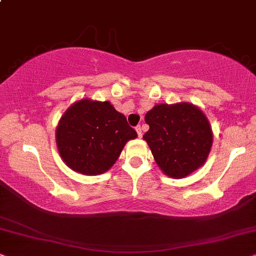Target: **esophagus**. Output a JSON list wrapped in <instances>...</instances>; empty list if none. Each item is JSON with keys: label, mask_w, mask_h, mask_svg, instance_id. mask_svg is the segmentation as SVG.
Listing matches in <instances>:
<instances>
[{"label": "esophagus", "mask_w": 256, "mask_h": 256, "mask_svg": "<svg viewBox=\"0 0 256 256\" xmlns=\"http://www.w3.org/2000/svg\"><path fill=\"white\" fill-rule=\"evenodd\" d=\"M136 131H137L138 137H139V138H142V136H143V131H142V128H140V126H137V128H136Z\"/></svg>", "instance_id": "1"}]
</instances>
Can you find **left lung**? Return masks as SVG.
<instances>
[{"label":"left lung","mask_w":256,"mask_h":256,"mask_svg":"<svg viewBox=\"0 0 256 256\" xmlns=\"http://www.w3.org/2000/svg\"><path fill=\"white\" fill-rule=\"evenodd\" d=\"M143 136L157 166L174 178H183L206 163L212 145L208 118L189 102L158 104L146 114Z\"/></svg>","instance_id":"left-lung-1"}]
</instances>
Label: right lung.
<instances>
[{
	"instance_id": "right-lung-1",
	"label": "right lung",
	"mask_w": 256,
	"mask_h": 256,
	"mask_svg": "<svg viewBox=\"0 0 256 256\" xmlns=\"http://www.w3.org/2000/svg\"><path fill=\"white\" fill-rule=\"evenodd\" d=\"M137 132L110 102L82 99L70 105L58 124V150L76 172L104 174Z\"/></svg>"
}]
</instances>
